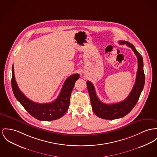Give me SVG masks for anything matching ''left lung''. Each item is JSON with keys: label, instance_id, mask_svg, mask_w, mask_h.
Returning a JSON list of instances; mask_svg holds the SVG:
<instances>
[{"label": "left lung", "instance_id": "1", "mask_svg": "<svg viewBox=\"0 0 157 157\" xmlns=\"http://www.w3.org/2000/svg\"><path fill=\"white\" fill-rule=\"evenodd\" d=\"M119 43L121 44H125L127 46L131 48L137 56L138 62L136 82L128 97L125 100L120 102L113 104H106L102 102L96 96L94 84L90 81L86 82L92 108L94 114L98 117L105 120L117 119L128 114L136 105L145 84V77L142 55L137 51L135 46L132 43L123 40L120 41Z\"/></svg>", "mask_w": 157, "mask_h": 157}]
</instances>
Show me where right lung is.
Returning <instances> with one entry per match:
<instances>
[{"instance_id": "right-lung-1", "label": "right lung", "mask_w": 157, "mask_h": 157, "mask_svg": "<svg viewBox=\"0 0 157 157\" xmlns=\"http://www.w3.org/2000/svg\"><path fill=\"white\" fill-rule=\"evenodd\" d=\"M79 77L78 74L69 76L65 81L57 99L52 102L48 104L33 102L21 92L15 81L13 65L11 84L12 91L16 99L30 115L40 121H52L60 118L68 111L71 92L75 82Z\"/></svg>"}]
</instances>
